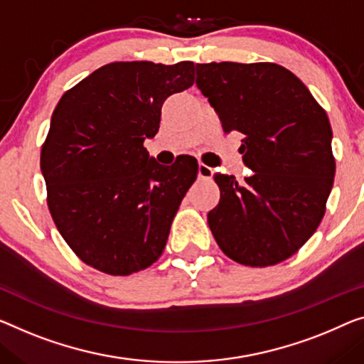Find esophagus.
I'll return each instance as SVG.
<instances>
[{"instance_id":"esophagus-1","label":"esophagus","mask_w":364,"mask_h":364,"mask_svg":"<svg viewBox=\"0 0 364 364\" xmlns=\"http://www.w3.org/2000/svg\"><path fill=\"white\" fill-rule=\"evenodd\" d=\"M213 175H214L213 168L208 166V165H204V164H199V166H198V176L199 178H203V180H210V178H213Z\"/></svg>"}]
</instances>
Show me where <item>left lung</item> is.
<instances>
[{"mask_svg": "<svg viewBox=\"0 0 364 364\" xmlns=\"http://www.w3.org/2000/svg\"><path fill=\"white\" fill-rule=\"evenodd\" d=\"M196 85L225 134H243V181L215 173L220 200L208 214L227 257L245 267L284 262L312 237L333 186L327 112L281 65L196 63Z\"/></svg>", "mask_w": 364, "mask_h": 364, "instance_id": "1", "label": "left lung"}]
</instances>
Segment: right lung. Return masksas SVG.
I'll list each match as a JSON object with an SVG mask.
<instances>
[{
    "label": "right lung",
    "instance_id": "right-lung-1",
    "mask_svg": "<svg viewBox=\"0 0 364 364\" xmlns=\"http://www.w3.org/2000/svg\"><path fill=\"white\" fill-rule=\"evenodd\" d=\"M194 63L114 62L65 93L41 151L47 204L81 262L127 276L164 253L198 160L159 165L144 147L168 96L194 83Z\"/></svg>",
    "mask_w": 364,
    "mask_h": 364
}]
</instances>
